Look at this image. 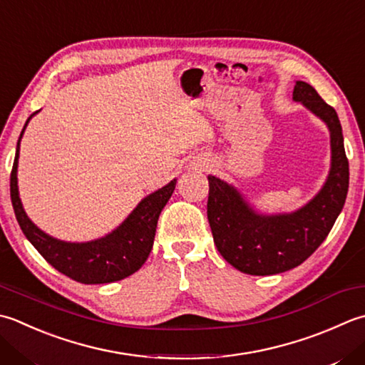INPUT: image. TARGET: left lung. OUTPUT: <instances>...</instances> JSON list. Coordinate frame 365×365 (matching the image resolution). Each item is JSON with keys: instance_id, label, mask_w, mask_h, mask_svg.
<instances>
[{"instance_id": "left-lung-1", "label": "left lung", "mask_w": 365, "mask_h": 365, "mask_svg": "<svg viewBox=\"0 0 365 365\" xmlns=\"http://www.w3.org/2000/svg\"><path fill=\"white\" fill-rule=\"evenodd\" d=\"M292 99L323 120L331 133V170L312 201L296 212L264 215L232 185L207 177L213 242L220 255L244 274L274 275L297 267L323 244L345 205L349 168L337 112L302 81L296 82Z\"/></svg>"}]
</instances>
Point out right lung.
Returning <instances> with one entry per match:
<instances>
[{
    "instance_id": "right-lung-1",
    "label": "right lung",
    "mask_w": 365,
    "mask_h": 365,
    "mask_svg": "<svg viewBox=\"0 0 365 365\" xmlns=\"http://www.w3.org/2000/svg\"><path fill=\"white\" fill-rule=\"evenodd\" d=\"M33 115H30V118ZM30 118L26 120L21 134H24ZM21 134L17 142L16 160H14L11 173V201L21 231L41 253L42 258L58 272L85 284L118 282L138 272L152 252L160 213L168 204L169 197L173 196L177 182L175 178L166 187L142 199L123 223L115 231L107 234L106 237L82 242V244L63 242L41 231L28 218L24 205H21L17 187Z\"/></svg>"
}]
</instances>
